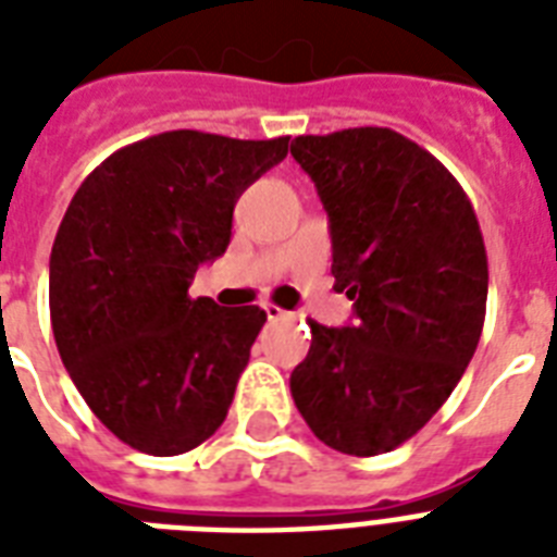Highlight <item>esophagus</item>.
<instances>
[{
    "label": "esophagus",
    "instance_id": "34e87169",
    "mask_svg": "<svg viewBox=\"0 0 557 557\" xmlns=\"http://www.w3.org/2000/svg\"><path fill=\"white\" fill-rule=\"evenodd\" d=\"M262 312H265V318H269V321H283V318H288L286 309H280V306H274V304H262Z\"/></svg>",
    "mask_w": 557,
    "mask_h": 557
}]
</instances>
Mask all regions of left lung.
Returning <instances> with one entry per match:
<instances>
[{
  "label": "left lung",
  "mask_w": 557,
  "mask_h": 557,
  "mask_svg": "<svg viewBox=\"0 0 557 557\" xmlns=\"http://www.w3.org/2000/svg\"><path fill=\"white\" fill-rule=\"evenodd\" d=\"M292 156L330 216L349 326H312L292 398L323 445L375 457L422 431L480 344L488 297L480 222L459 182L405 135H300Z\"/></svg>",
  "instance_id": "obj_1"
}]
</instances>
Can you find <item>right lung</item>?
Masks as SVG:
<instances>
[{
    "label": "right lung",
    "mask_w": 557,
    "mask_h": 557,
    "mask_svg": "<svg viewBox=\"0 0 557 557\" xmlns=\"http://www.w3.org/2000/svg\"><path fill=\"white\" fill-rule=\"evenodd\" d=\"M286 138L173 129L112 152L74 193L48 271L51 326L91 413L129 448L176 457L225 422L265 312L187 295L231 243L234 205Z\"/></svg>",
    "instance_id": "right-lung-1"
}]
</instances>
